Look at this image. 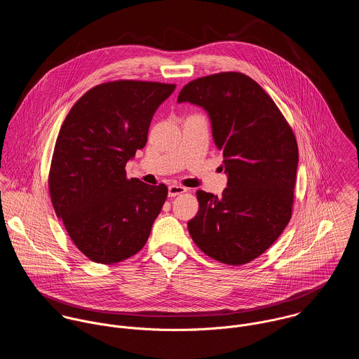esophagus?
Masks as SVG:
<instances>
[{"mask_svg":"<svg viewBox=\"0 0 359 359\" xmlns=\"http://www.w3.org/2000/svg\"><path fill=\"white\" fill-rule=\"evenodd\" d=\"M188 189L185 188V187H182V185H170L168 187V196L170 198H174V196H178V195H181V194H185Z\"/></svg>","mask_w":359,"mask_h":359,"instance_id":"34e87169","label":"esophagus"}]
</instances>
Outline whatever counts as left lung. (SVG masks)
<instances>
[{
	"label": "left lung",
	"instance_id": "1",
	"mask_svg": "<svg viewBox=\"0 0 359 359\" xmlns=\"http://www.w3.org/2000/svg\"><path fill=\"white\" fill-rule=\"evenodd\" d=\"M203 107L214 144L224 154L222 196L198 191V214L188 231L211 258L243 265L279 238L292 217L299 148L272 98L253 79L222 72L188 83L178 103Z\"/></svg>",
	"mask_w": 359,
	"mask_h": 359
}]
</instances>
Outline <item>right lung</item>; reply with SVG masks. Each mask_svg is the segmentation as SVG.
Here are the masks:
<instances>
[{
	"label": "right lung",
	"instance_id": "add662e5",
	"mask_svg": "<svg viewBox=\"0 0 359 359\" xmlns=\"http://www.w3.org/2000/svg\"><path fill=\"white\" fill-rule=\"evenodd\" d=\"M175 84L118 80L87 91L56 138L48 177L52 205L91 261L114 264L147 243L167 187L127 178L126 164L142 149L154 111Z\"/></svg>",
	"mask_w": 359,
	"mask_h": 359
}]
</instances>
